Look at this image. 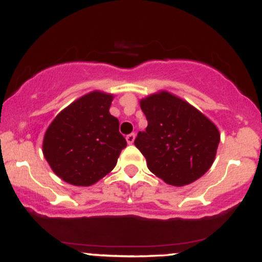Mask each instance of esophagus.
Masks as SVG:
<instances>
[{
	"instance_id": "obj_1",
	"label": "esophagus",
	"mask_w": 262,
	"mask_h": 262,
	"mask_svg": "<svg viewBox=\"0 0 262 262\" xmlns=\"http://www.w3.org/2000/svg\"><path fill=\"white\" fill-rule=\"evenodd\" d=\"M125 139H127V143L128 144H133L134 143V139H135V134L134 133L128 134L127 137H125Z\"/></svg>"
}]
</instances>
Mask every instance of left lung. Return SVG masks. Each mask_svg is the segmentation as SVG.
<instances>
[{"instance_id":"8db88e82","label":"left lung","mask_w":262,"mask_h":262,"mask_svg":"<svg viewBox=\"0 0 262 262\" xmlns=\"http://www.w3.org/2000/svg\"><path fill=\"white\" fill-rule=\"evenodd\" d=\"M148 127L134 144L148 169L172 186H185L203 176L214 161L218 128L200 111L166 91L143 98Z\"/></svg>"}]
</instances>
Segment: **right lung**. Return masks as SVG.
<instances>
[{"label": "right lung", "instance_id": "right-lung-1", "mask_svg": "<svg viewBox=\"0 0 262 262\" xmlns=\"http://www.w3.org/2000/svg\"><path fill=\"white\" fill-rule=\"evenodd\" d=\"M112 100L104 92L87 93L62 110L45 132L43 154L65 182L91 186L116 166L127 141L110 113Z\"/></svg>", "mask_w": 262, "mask_h": 262}]
</instances>
